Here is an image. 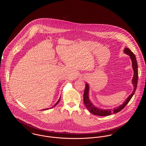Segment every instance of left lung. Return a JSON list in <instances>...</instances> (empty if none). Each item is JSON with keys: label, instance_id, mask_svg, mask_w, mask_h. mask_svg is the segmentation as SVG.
I'll use <instances>...</instances> for the list:
<instances>
[{"label": "left lung", "instance_id": "obj_1", "mask_svg": "<svg viewBox=\"0 0 146 146\" xmlns=\"http://www.w3.org/2000/svg\"><path fill=\"white\" fill-rule=\"evenodd\" d=\"M124 52L127 55L130 56V57L132 61V68L133 70V76L132 78V84L133 85L134 89L132 91V94L126 98L125 102H124L123 104L119 106L118 107L115 108L113 110L111 109L109 110H102L94 106L91 102L89 97V86L88 83L85 84V88L84 92V103L85 105L86 108L89 110V111L92 114L98 115V116H107L110 115L111 114L117 113L119 111H121L127 104L129 103L133 95H134L135 91L136 90L137 85L138 82V66L136 61V56L132 51L127 48H124Z\"/></svg>", "mask_w": 146, "mask_h": 146}]
</instances>
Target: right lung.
<instances>
[{
	"label": "right lung",
	"instance_id": "right-lung-1",
	"mask_svg": "<svg viewBox=\"0 0 146 146\" xmlns=\"http://www.w3.org/2000/svg\"><path fill=\"white\" fill-rule=\"evenodd\" d=\"M60 99H61V97H60V98H59V100H58V101H57V102H56V103L55 104V105H54V106H53V107H51V108H53V107H55V106H56V105H57V104H58V102H60ZM49 108H46V109H44V110H49Z\"/></svg>",
	"mask_w": 146,
	"mask_h": 146
}]
</instances>
